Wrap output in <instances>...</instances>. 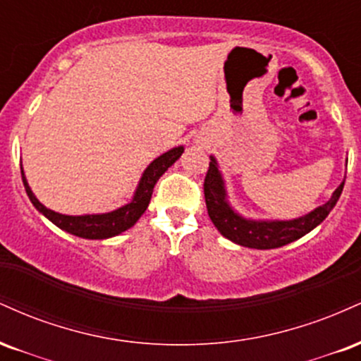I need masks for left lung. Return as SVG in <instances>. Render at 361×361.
<instances>
[{
	"label": "left lung",
	"instance_id": "obj_1",
	"mask_svg": "<svg viewBox=\"0 0 361 361\" xmlns=\"http://www.w3.org/2000/svg\"><path fill=\"white\" fill-rule=\"evenodd\" d=\"M343 186L345 183L338 186L329 202L317 207L316 210L304 215V217L293 219V221L271 222L247 221V219H243L241 215L235 214L227 204L222 176L217 169V163L212 157L205 175L204 193L210 221L214 222V226L217 227L224 238L231 239L235 244H241V246L255 247V250H273V247L285 246V244L302 238L324 221L327 214L333 210V207L339 200Z\"/></svg>",
	"mask_w": 361,
	"mask_h": 361
}]
</instances>
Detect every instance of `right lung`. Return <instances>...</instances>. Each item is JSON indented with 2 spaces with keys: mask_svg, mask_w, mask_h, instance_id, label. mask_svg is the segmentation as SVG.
<instances>
[{
  "mask_svg": "<svg viewBox=\"0 0 361 361\" xmlns=\"http://www.w3.org/2000/svg\"><path fill=\"white\" fill-rule=\"evenodd\" d=\"M183 154V147H175L171 151L164 152L163 156H159L157 159L152 161L149 164L146 171H144L142 178H140V183L137 186V192H135L134 198H132L130 204L120 207V209L114 210L109 214H98V215H62L54 212V210L47 209L40 204L35 198V195L32 193L30 186H28L27 180H25L23 169H22V180L27 190L28 198L34 204V207L39 212H42L45 217L49 219L52 224H56L57 227L62 231H68L69 234L78 235V238L85 239H106L114 238L123 231L130 229L135 222L139 221V217L146 212L149 202H151L152 190H154L156 181L159 180L166 169L171 166L173 163ZM22 168V166H20Z\"/></svg>",
  "mask_w": 361,
  "mask_h": 361,
  "instance_id": "right-lung-1",
  "label": "right lung"
}]
</instances>
